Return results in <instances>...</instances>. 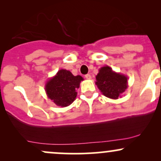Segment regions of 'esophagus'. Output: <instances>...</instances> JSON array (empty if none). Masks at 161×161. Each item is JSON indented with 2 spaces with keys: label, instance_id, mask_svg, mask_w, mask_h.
<instances>
[{
  "label": "esophagus",
  "instance_id": "esophagus-1",
  "mask_svg": "<svg viewBox=\"0 0 161 161\" xmlns=\"http://www.w3.org/2000/svg\"><path fill=\"white\" fill-rule=\"evenodd\" d=\"M86 78L87 79H92L91 75H90V74H87V75H86Z\"/></svg>",
  "mask_w": 161,
  "mask_h": 161
}]
</instances>
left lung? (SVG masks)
<instances>
[{"label": "left lung", "instance_id": "obj_1", "mask_svg": "<svg viewBox=\"0 0 161 161\" xmlns=\"http://www.w3.org/2000/svg\"><path fill=\"white\" fill-rule=\"evenodd\" d=\"M95 84L105 97L116 100L121 97L128 88V77L114 71L109 66H104L100 68Z\"/></svg>", "mask_w": 161, "mask_h": 161}]
</instances>
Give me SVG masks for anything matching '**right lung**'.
I'll use <instances>...</instances> for the list:
<instances>
[{"label": "right lung", "instance_id": "add662e5", "mask_svg": "<svg viewBox=\"0 0 161 161\" xmlns=\"http://www.w3.org/2000/svg\"><path fill=\"white\" fill-rule=\"evenodd\" d=\"M83 80L81 75L75 76L69 70L61 69L45 83L46 95L57 106L65 108L76 98V90Z\"/></svg>", "mask_w": 161, "mask_h": 161}]
</instances>
